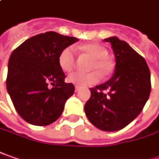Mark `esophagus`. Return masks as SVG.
Returning <instances> with one entry per match:
<instances>
[{
  "mask_svg": "<svg viewBox=\"0 0 159 159\" xmlns=\"http://www.w3.org/2000/svg\"><path fill=\"white\" fill-rule=\"evenodd\" d=\"M80 90V87L78 86H75V92H77V91H79Z\"/></svg>",
  "mask_w": 159,
  "mask_h": 159,
  "instance_id": "obj_1",
  "label": "esophagus"
}]
</instances>
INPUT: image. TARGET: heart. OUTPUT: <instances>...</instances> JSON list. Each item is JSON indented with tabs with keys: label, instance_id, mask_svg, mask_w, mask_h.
Masks as SVG:
<instances>
[{
	"label": "heart",
	"instance_id": "obj_1",
	"mask_svg": "<svg viewBox=\"0 0 159 159\" xmlns=\"http://www.w3.org/2000/svg\"><path fill=\"white\" fill-rule=\"evenodd\" d=\"M80 52L92 58V61L89 65V70H92L89 73L75 72L68 76V81L73 84L84 87L88 85L97 84L100 74L102 76H107L112 73V65L108 60V52L104 47L98 44H86L78 48ZM75 64L74 48L69 47L63 49L59 56V65L61 69L65 72H69L74 69Z\"/></svg>",
	"mask_w": 159,
	"mask_h": 159
}]
</instances>
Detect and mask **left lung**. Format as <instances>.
I'll use <instances>...</instances> for the list:
<instances>
[{
    "mask_svg": "<svg viewBox=\"0 0 159 159\" xmlns=\"http://www.w3.org/2000/svg\"><path fill=\"white\" fill-rule=\"evenodd\" d=\"M104 40L112 46L114 73L107 82L90 88L84 112L96 128L112 132L128 126L142 112L151 93V73L144 59L127 42L117 37Z\"/></svg>",
    "mask_w": 159,
    "mask_h": 159,
    "instance_id": "left-lung-1",
    "label": "left lung"
}]
</instances>
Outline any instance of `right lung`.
Listing matches in <instances>:
<instances>
[{
	"mask_svg": "<svg viewBox=\"0 0 159 159\" xmlns=\"http://www.w3.org/2000/svg\"><path fill=\"white\" fill-rule=\"evenodd\" d=\"M77 41L74 37L47 31L28 39L12 52L7 90L16 112L26 122L47 126L61 115L75 86L64 82L66 75L59 65V56L63 49Z\"/></svg>",
	"mask_w": 159,
	"mask_h": 159,
	"instance_id": "obj_1",
	"label": "right lung"
}]
</instances>
